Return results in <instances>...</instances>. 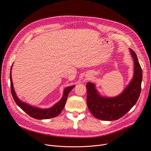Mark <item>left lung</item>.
Returning a JSON list of instances; mask_svg holds the SVG:
<instances>
[{
    "label": "left lung",
    "instance_id": "left-lung-1",
    "mask_svg": "<svg viewBox=\"0 0 151 151\" xmlns=\"http://www.w3.org/2000/svg\"><path fill=\"white\" fill-rule=\"evenodd\" d=\"M130 52L134 60V75L132 81L119 96L114 98L101 97L93 84H86L87 105L92 114L99 119L117 120L129 112L138 101L141 90L142 73L136 53L132 50Z\"/></svg>",
    "mask_w": 151,
    "mask_h": 151
}]
</instances>
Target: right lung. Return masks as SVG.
I'll list each match as a JSON object with an SVG mask.
<instances>
[{
    "label": "right lung",
    "instance_id": "obj_1",
    "mask_svg": "<svg viewBox=\"0 0 151 151\" xmlns=\"http://www.w3.org/2000/svg\"><path fill=\"white\" fill-rule=\"evenodd\" d=\"M11 71L12 68L10 70V88L12 95L15 103L28 115H29L32 117L37 119H46L52 118L58 116L61 113L62 109L65 106L69 92L75 87V86H71L65 88L64 92H63V97L61 99V100L59 102H58L55 105H54L52 108L46 109H40L38 108L32 107L27 104H26L18 99L17 96H16V93L13 89L11 76Z\"/></svg>",
    "mask_w": 151,
    "mask_h": 151
}]
</instances>
